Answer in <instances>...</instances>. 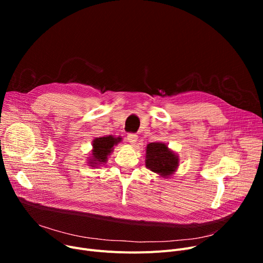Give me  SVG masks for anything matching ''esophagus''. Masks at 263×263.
Instances as JSON below:
<instances>
[{"label": "esophagus", "instance_id": "esophagus-1", "mask_svg": "<svg viewBox=\"0 0 263 263\" xmlns=\"http://www.w3.org/2000/svg\"><path fill=\"white\" fill-rule=\"evenodd\" d=\"M137 139H139V137H137V135H136L135 133H129V134L127 135L128 142H129L130 144H132V145H135V144H136Z\"/></svg>", "mask_w": 263, "mask_h": 263}]
</instances>
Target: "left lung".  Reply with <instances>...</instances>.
Returning <instances> with one entry per match:
<instances>
[{
    "label": "left lung",
    "instance_id": "obj_1",
    "mask_svg": "<svg viewBox=\"0 0 263 263\" xmlns=\"http://www.w3.org/2000/svg\"><path fill=\"white\" fill-rule=\"evenodd\" d=\"M146 167L163 178L171 177L179 166V157L165 143H150L146 147Z\"/></svg>",
    "mask_w": 263,
    "mask_h": 263
}]
</instances>
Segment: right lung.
I'll return each mask as SVG.
<instances>
[{"label": "right lung", "instance_id": "obj_1", "mask_svg": "<svg viewBox=\"0 0 263 263\" xmlns=\"http://www.w3.org/2000/svg\"><path fill=\"white\" fill-rule=\"evenodd\" d=\"M121 142V137H114L113 135L97 137L92 141L91 157L88 160L89 166L99 167L106 163L107 157L112 154L114 146Z\"/></svg>", "mask_w": 263, "mask_h": 263}]
</instances>
